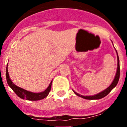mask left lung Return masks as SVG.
<instances>
[{
	"instance_id": "left-lung-1",
	"label": "left lung",
	"mask_w": 127,
	"mask_h": 127,
	"mask_svg": "<svg viewBox=\"0 0 127 127\" xmlns=\"http://www.w3.org/2000/svg\"><path fill=\"white\" fill-rule=\"evenodd\" d=\"M116 52L117 53V60H118V67H117V70H116V73L115 75V77H114V79H113V81L112 82V83L111 84L109 87H107L106 89H105L104 90H103L101 92L98 93V94H96V95H90V96H84V95H81L80 94H77L76 92L73 90L74 93L76 94V95L79 96V97H82V98H85V99H88V100H98L100 99V98H103V97H105L106 95H108L109 94V92L113 88L115 87V86L117 85L118 83L119 79H120V60H119V57L118 55L117 51L116 50Z\"/></svg>"
}]
</instances>
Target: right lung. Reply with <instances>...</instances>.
<instances>
[{
  "mask_svg": "<svg viewBox=\"0 0 127 127\" xmlns=\"http://www.w3.org/2000/svg\"><path fill=\"white\" fill-rule=\"evenodd\" d=\"M8 65V64H7ZM7 65L6 67V79L7 84L10 86V88L13 90L16 95L18 96L20 98L22 99H26L27 100H39L43 99L46 98L48 95L51 90V84H52V81L50 83V85L48 86V88L42 92L40 93H33L32 92H29V91L23 89V88H20L19 86H16L13 83L12 81L11 80L9 77L8 72V69H7Z\"/></svg>",
  "mask_w": 127,
  "mask_h": 127,
  "instance_id": "1",
  "label": "right lung"
}]
</instances>
